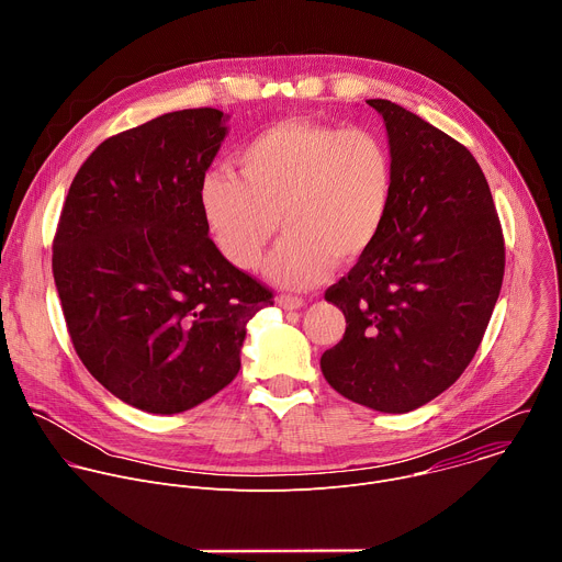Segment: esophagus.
I'll list each match as a JSON object with an SVG mask.
<instances>
[{
  "label": "esophagus",
  "mask_w": 562,
  "mask_h": 562,
  "mask_svg": "<svg viewBox=\"0 0 562 562\" xmlns=\"http://www.w3.org/2000/svg\"><path fill=\"white\" fill-rule=\"evenodd\" d=\"M278 304H280L282 308H286V311H295V308L304 306V300H302L300 295H291V293H284V295H280V297H278Z\"/></svg>",
  "instance_id": "1"
}]
</instances>
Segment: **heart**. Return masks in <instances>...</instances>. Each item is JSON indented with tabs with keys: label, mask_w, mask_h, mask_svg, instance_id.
Here are the masks:
<instances>
[{
	"label": "heart",
	"mask_w": 562,
	"mask_h": 562,
	"mask_svg": "<svg viewBox=\"0 0 562 562\" xmlns=\"http://www.w3.org/2000/svg\"><path fill=\"white\" fill-rule=\"evenodd\" d=\"M237 176L209 171L198 200L217 251L237 269L260 265L278 224L284 237L267 273L308 286L331 262L362 258L386 226L395 169L386 142L369 128L280 122L235 155Z\"/></svg>",
	"instance_id": "b5f03b06"
}]
</instances>
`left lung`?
I'll list each match as a JSON object with an SVG mask.
<instances>
[{
  "instance_id": "left-lung-1",
  "label": "left lung",
  "mask_w": 562,
  "mask_h": 562,
  "mask_svg": "<svg viewBox=\"0 0 562 562\" xmlns=\"http://www.w3.org/2000/svg\"><path fill=\"white\" fill-rule=\"evenodd\" d=\"M395 169L378 243L327 289L342 340L319 358L327 382L384 414H407L449 389L475 356L505 276V237L485 173L453 137L389 100Z\"/></svg>"
}]
</instances>
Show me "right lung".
Here are the masks:
<instances>
[{
    "mask_svg": "<svg viewBox=\"0 0 562 562\" xmlns=\"http://www.w3.org/2000/svg\"><path fill=\"white\" fill-rule=\"evenodd\" d=\"M184 109L104 139L79 167L53 237L70 342L122 403L180 414L239 371L247 323L273 291L213 245L198 189L226 135Z\"/></svg>",
    "mask_w": 562,
    "mask_h": 562,
    "instance_id": "right-lung-1",
    "label": "right lung"
}]
</instances>
